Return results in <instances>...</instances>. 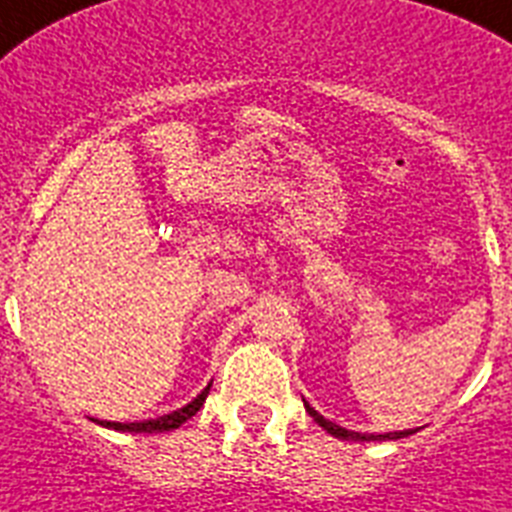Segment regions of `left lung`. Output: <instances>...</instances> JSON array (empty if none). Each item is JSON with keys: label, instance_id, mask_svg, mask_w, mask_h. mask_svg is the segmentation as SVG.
<instances>
[{"label": "left lung", "instance_id": "left-lung-1", "mask_svg": "<svg viewBox=\"0 0 512 512\" xmlns=\"http://www.w3.org/2000/svg\"><path fill=\"white\" fill-rule=\"evenodd\" d=\"M304 409L309 411V416L315 419L317 424H320L325 432H330L333 437H341V440H354V442H372V440H401V437H409L414 435L416 429H403V432H385V435H367V432H351V429L346 427H338L336 422H330V419H325L322 414H317L312 406H309L307 401H304Z\"/></svg>", "mask_w": 512, "mask_h": 512}]
</instances>
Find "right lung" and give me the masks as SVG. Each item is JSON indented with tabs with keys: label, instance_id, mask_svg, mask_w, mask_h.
I'll use <instances>...</instances> for the list:
<instances>
[{
	"label": "right lung",
	"instance_id": "add662e5",
	"mask_svg": "<svg viewBox=\"0 0 512 512\" xmlns=\"http://www.w3.org/2000/svg\"><path fill=\"white\" fill-rule=\"evenodd\" d=\"M213 385V382H210ZM210 385L208 388H203V393L197 395V398H192L187 406H182V409L171 411V414L166 416H158V419H148V422H130V424H122V422H98V419H93V422H98L101 427H109V429H119V432H171V429L182 427L187 419H192V416L200 411V406L205 403V398H208L210 393Z\"/></svg>",
	"mask_w": 512,
	"mask_h": 512
}]
</instances>
